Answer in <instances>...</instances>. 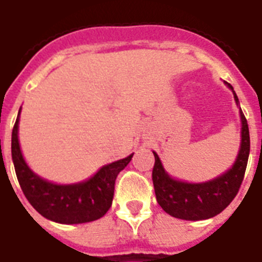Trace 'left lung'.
Here are the masks:
<instances>
[{"mask_svg": "<svg viewBox=\"0 0 262 262\" xmlns=\"http://www.w3.org/2000/svg\"><path fill=\"white\" fill-rule=\"evenodd\" d=\"M225 85L233 92L241 119L239 150L230 169L208 181L188 183L171 177L161 162L158 154L152 151L156 158L152 167V184L157 202L162 210L171 216L184 221H204L216 216L233 202L242 184L250 152L249 127L233 86L227 82H225Z\"/></svg>", "mask_w": 262, "mask_h": 262, "instance_id": "obj_1", "label": "left lung"}]
</instances>
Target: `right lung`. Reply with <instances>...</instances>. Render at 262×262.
Wrapping results in <instances>:
<instances>
[{
  "label": "right lung",
  "instance_id": "obj_1",
  "mask_svg": "<svg viewBox=\"0 0 262 262\" xmlns=\"http://www.w3.org/2000/svg\"><path fill=\"white\" fill-rule=\"evenodd\" d=\"M21 108L12 131V160L18 184L31 206L46 219L60 225H78L100 219L112 206L116 177L133 158L101 166L89 179L73 184H56L43 179L29 167L20 147L18 123Z\"/></svg>",
  "mask_w": 262,
  "mask_h": 262
}]
</instances>
